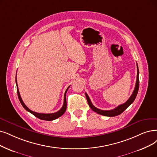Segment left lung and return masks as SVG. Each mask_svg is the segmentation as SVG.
Returning <instances> with one entry per match:
<instances>
[{
    "instance_id": "1",
    "label": "left lung",
    "mask_w": 157,
    "mask_h": 157,
    "mask_svg": "<svg viewBox=\"0 0 157 157\" xmlns=\"http://www.w3.org/2000/svg\"><path fill=\"white\" fill-rule=\"evenodd\" d=\"M139 67H138L137 65V75H136V84H135V90L132 93V95H131V97H129V98L127 100V101L120 105L117 106V107L113 109H111V110H101L100 109L97 108L96 107H95L93 105V104L91 103V100L90 99V97L87 95V94L86 93V99L87 100V102H88V104L90 105V107L91 108V109L94 111L95 112L97 113L98 114L100 115H102L104 116H106V117H115L117 116L118 115L121 114L124 111L126 110L128 106H129L133 102V101L135 100L136 95H137V93L138 91H139Z\"/></svg>"
}]
</instances>
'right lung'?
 Masks as SVG:
<instances>
[{
	"mask_svg": "<svg viewBox=\"0 0 157 157\" xmlns=\"http://www.w3.org/2000/svg\"><path fill=\"white\" fill-rule=\"evenodd\" d=\"M15 81H16V84H17V94H18V99H19L20 102L22 104V105L23 106V108L26 109V111H29V113H31V114H33L34 116H35L36 117L39 118V119H41V120H44V121H53L55 119H57V118L61 117L62 115H63L66 109V107H67V103H66V92L68 90L69 87H70V86H69L67 90L65 91L64 93V104L63 105H62V107L61 108V109L58 111L56 113H36L35 111H31V109H29L27 106L25 105V104L24 103V102L22 101V98L20 95V93L19 91H18V85H17V75H16V78H15Z\"/></svg>",
	"mask_w": 157,
	"mask_h": 157,
	"instance_id": "right-lung-1",
	"label": "right lung"
}]
</instances>
